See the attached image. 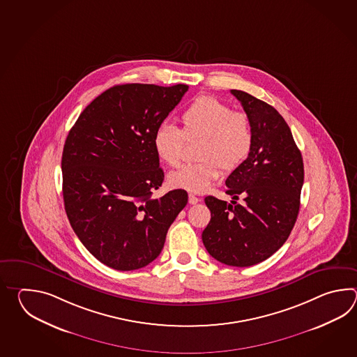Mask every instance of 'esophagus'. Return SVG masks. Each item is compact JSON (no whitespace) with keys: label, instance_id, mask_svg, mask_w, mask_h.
Instances as JSON below:
<instances>
[{"label":"esophagus","instance_id":"obj_1","mask_svg":"<svg viewBox=\"0 0 357 357\" xmlns=\"http://www.w3.org/2000/svg\"><path fill=\"white\" fill-rule=\"evenodd\" d=\"M200 202V199L199 197H195V195H192V194H190L189 195V203L191 205L197 204Z\"/></svg>","mask_w":357,"mask_h":357}]
</instances>
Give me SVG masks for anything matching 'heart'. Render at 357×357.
<instances>
[{"instance_id":"1","label":"heart","mask_w":357,"mask_h":357,"mask_svg":"<svg viewBox=\"0 0 357 357\" xmlns=\"http://www.w3.org/2000/svg\"><path fill=\"white\" fill-rule=\"evenodd\" d=\"M181 130L160 125L153 135L157 157L169 167L180 165L186 142L203 140L199 160L171 172L168 182L189 192H204L222 176L243 165L250 154L254 131L249 116L234 111L220 99L203 96L195 99L180 117Z\"/></svg>"}]
</instances>
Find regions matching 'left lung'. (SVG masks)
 Wrapping results in <instances>:
<instances>
[{
  "mask_svg": "<svg viewBox=\"0 0 357 357\" xmlns=\"http://www.w3.org/2000/svg\"><path fill=\"white\" fill-rule=\"evenodd\" d=\"M250 119L254 143L248 158L228 176L231 204L206 197L211 222L202 238L220 263L250 266L273 255L289 238L300 211L301 152L278 111L249 93L232 89ZM243 196L244 203L235 202Z\"/></svg>",
  "mask_w": 357,
  "mask_h": 357,
  "instance_id": "1",
  "label": "left lung"
}]
</instances>
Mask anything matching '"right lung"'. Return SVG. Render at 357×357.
Masks as SVG:
<instances>
[{
    "instance_id": "1",
    "label": "right lung",
    "mask_w": 357,
    "mask_h": 357,
    "mask_svg": "<svg viewBox=\"0 0 357 357\" xmlns=\"http://www.w3.org/2000/svg\"><path fill=\"white\" fill-rule=\"evenodd\" d=\"M188 89L114 85L68 132L61 160L65 211L86 250L109 268L125 272L152 263L188 204L182 189L152 197L165 178L153 135Z\"/></svg>"
}]
</instances>
